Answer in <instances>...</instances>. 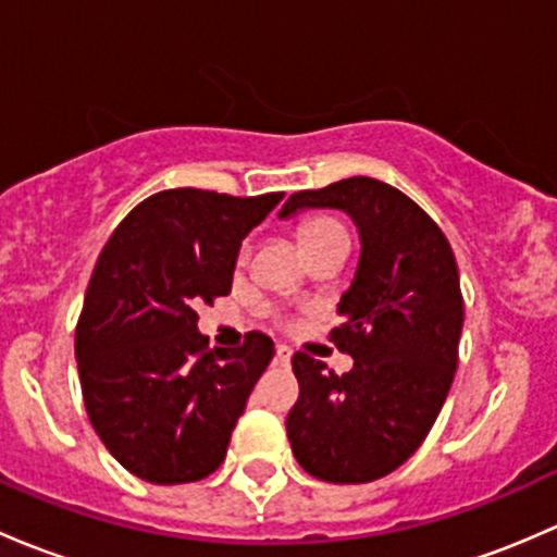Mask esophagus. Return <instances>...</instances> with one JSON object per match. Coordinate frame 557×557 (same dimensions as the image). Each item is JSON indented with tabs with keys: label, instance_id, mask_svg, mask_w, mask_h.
Masks as SVG:
<instances>
[{
	"label": "esophagus",
	"instance_id": "obj_1",
	"mask_svg": "<svg viewBox=\"0 0 557 557\" xmlns=\"http://www.w3.org/2000/svg\"><path fill=\"white\" fill-rule=\"evenodd\" d=\"M276 359L281 364H289V359H292V351L286 346H278L276 348Z\"/></svg>",
	"mask_w": 557,
	"mask_h": 557
}]
</instances>
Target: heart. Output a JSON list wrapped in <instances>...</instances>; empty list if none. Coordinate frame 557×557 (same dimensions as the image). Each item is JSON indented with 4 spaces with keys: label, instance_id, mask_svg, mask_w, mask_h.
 I'll return each mask as SVG.
<instances>
[{
    "label": "heart",
    "instance_id": "obj_1",
    "mask_svg": "<svg viewBox=\"0 0 557 557\" xmlns=\"http://www.w3.org/2000/svg\"><path fill=\"white\" fill-rule=\"evenodd\" d=\"M335 238H348L346 227L337 220H330V216H313V220L302 222L300 227V244L302 249H313V246L326 244V240Z\"/></svg>",
    "mask_w": 557,
    "mask_h": 557
}]
</instances>
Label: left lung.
I'll list each match as a JSON object with an SVG mask.
<instances>
[{
  "label": "left lung",
  "mask_w": 557,
  "mask_h": 557,
  "mask_svg": "<svg viewBox=\"0 0 557 557\" xmlns=\"http://www.w3.org/2000/svg\"><path fill=\"white\" fill-rule=\"evenodd\" d=\"M341 209L359 231L357 273L330 332L354 370L292 357L300 397L286 416L297 463L324 483H372L403 467L437 421L458 367L463 297L437 222L386 182L351 176L289 195L281 220Z\"/></svg>",
  "instance_id": "1"
}]
</instances>
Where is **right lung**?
Here are the masks:
<instances>
[{
	"label": "right lung",
	"mask_w": 557,
	"mask_h": 557,
	"mask_svg": "<svg viewBox=\"0 0 557 557\" xmlns=\"http://www.w3.org/2000/svg\"><path fill=\"white\" fill-rule=\"evenodd\" d=\"M284 193H154L101 249L74 332L85 410L107 450L154 485L195 483L225 461L273 341L214 348L198 308L231 295L240 240Z\"/></svg>",
	"instance_id": "1"
}]
</instances>
